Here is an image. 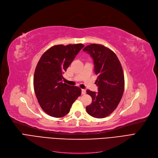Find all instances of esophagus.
<instances>
[{
    "instance_id": "34e87169",
    "label": "esophagus",
    "mask_w": 158,
    "mask_h": 158,
    "mask_svg": "<svg viewBox=\"0 0 158 158\" xmlns=\"http://www.w3.org/2000/svg\"><path fill=\"white\" fill-rule=\"evenodd\" d=\"M85 94H86V90L84 89H81V94H82V95H85Z\"/></svg>"
}]
</instances>
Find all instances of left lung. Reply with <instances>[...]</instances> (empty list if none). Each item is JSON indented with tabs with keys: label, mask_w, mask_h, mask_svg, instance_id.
<instances>
[{
	"label": "left lung",
	"mask_w": 158,
	"mask_h": 158,
	"mask_svg": "<svg viewBox=\"0 0 158 158\" xmlns=\"http://www.w3.org/2000/svg\"><path fill=\"white\" fill-rule=\"evenodd\" d=\"M83 51L93 58L94 71L97 75L95 84L99 91L97 93L86 91L92 98V102L86 106V111L94 118H105L117 108L123 94L122 64L115 53L103 45L91 44L85 46Z\"/></svg>",
	"instance_id": "1"
}]
</instances>
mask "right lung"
<instances>
[{"instance_id": "right-lung-1", "label": "right lung", "mask_w": 158, "mask_h": 158, "mask_svg": "<svg viewBox=\"0 0 158 158\" xmlns=\"http://www.w3.org/2000/svg\"><path fill=\"white\" fill-rule=\"evenodd\" d=\"M84 47L82 44L53 46L43 53L38 62L34 89L40 106L48 115L55 118L67 115L80 96L79 87L67 85L62 80L63 74Z\"/></svg>"}]
</instances>
